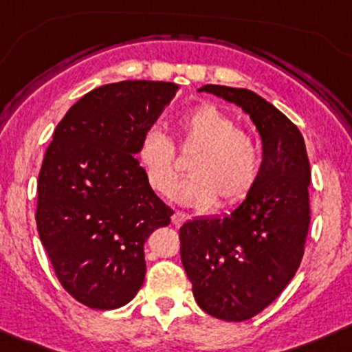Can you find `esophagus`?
<instances>
[{"label": "esophagus", "mask_w": 352, "mask_h": 352, "mask_svg": "<svg viewBox=\"0 0 352 352\" xmlns=\"http://www.w3.org/2000/svg\"><path fill=\"white\" fill-rule=\"evenodd\" d=\"M186 220H188V214L182 213V211H176V213L173 214V226L179 227V226H182V223H185Z\"/></svg>", "instance_id": "obj_1"}]
</instances>
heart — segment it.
Masks as SVG:
<instances>
[{"label":"heart","mask_w":352,"mask_h":352,"mask_svg":"<svg viewBox=\"0 0 352 352\" xmlns=\"http://www.w3.org/2000/svg\"><path fill=\"white\" fill-rule=\"evenodd\" d=\"M178 148L194 155L188 176L173 186L170 197L179 204L206 208L243 203L259 182L263 169L261 148L250 133L239 130L236 120L213 104H201L179 114ZM138 160L146 182L157 194H167L178 173L176 146L158 126L142 132Z\"/></svg>","instance_id":"heart-1"}]
</instances>
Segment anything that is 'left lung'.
Wrapping results in <instances>:
<instances>
[{"label":"left lung","instance_id":"obj_1","mask_svg":"<svg viewBox=\"0 0 352 352\" xmlns=\"http://www.w3.org/2000/svg\"><path fill=\"white\" fill-rule=\"evenodd\" d=\"M250 114L263 139V169L231 214L179 229V254L197 305L223 321H247L296 275L310 226V162L298 126L250 89L206 84Z\"/></svg>","mask_w":352,"mask_h":352}]
</instances>
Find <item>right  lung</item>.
Segmentation results:
<instances>
[{"instance_id": "right-lung-1", "label": "right lung", "mask_w": 352, "mask_h": 352, "mask_svg": "<svg viewBox=\"0 0 352 352\" xmlns=\"http://www.w3.org/2000/svg\"><path fill=\"white\" fill-rule=\"evenodd\" d=\"M176 84L121 80L86 93L52 133L38 173L36 229L60 284L95 310L120 309L144 282V241L169 206L135 158Z\"/></svg>"}]
</instances>
